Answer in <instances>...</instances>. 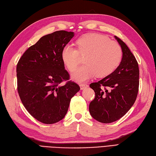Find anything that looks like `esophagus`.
Here are the masks:
<instances>
[{"label": "esophagus", "instance_id": "esophagus-1", "mask_svg": "<svg viewBox=\"0 0 156 156\" xmlns=\"http://www.w3.org/2000/svg\"><path fill=\"white\" fill-rule=\"evenodd\" d=\"M87 86H88V85H87V84H86V83H82V84L80 85V88H81V90H83L85 87H87Z\"/></svg>", "mask_w": 156, "mask_h": 156}]
</instances>
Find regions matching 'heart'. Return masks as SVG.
I'll return each mask as SVG.
<instances>
[{
  "instance_id": "1",
  "label": "heart",
  "mask_w": 156,
  "mask_h": 156,
  "mask_svg": "<svg viewBox=\"0 0 156 156\" xmlns=\"http://www.w3.org/2000/svg\"><path fill=\"white\" fill-rule=\"evenodd\" d=\"M77 49L67 44L61 52V58L69 71H73L85 57V65L78 68L71 78L79 83L88 80L96 75L103 77L110 75L118 67L122 59L123 52L119 44L106 36L99 34H87L77 41Z\"/></svg>"
}]
</instances>
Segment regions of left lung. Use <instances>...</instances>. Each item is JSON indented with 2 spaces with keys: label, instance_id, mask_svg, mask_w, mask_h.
I'll return each mask as SVG.
<instances>
[{
  "label": "left lung",
  "instance_id": "left-lung-1",
  "mask_svg": "<svg viewBox=\"0 0 156 156\" xmlns=\"http://www.w3.org/2000/svg\"><path fill=\"white\" fill-rule=\"evenodd\" d=\"M114 37L122 47V61L112 73L89 85L95 93L89 104L90 114L103 123L115 122L125 115L136 101L139 89L140 71L136 57L123 41Z\"/></svg>",
  "mask_w": 156,
  "mask_h": 156
}]
</instances>
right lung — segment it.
<instances>
[{"label":"right lung","mask_w":156,"mask_h":156,"mask_svg":"<svg viewBox=\"0 0 156 156\" xmlns=\"http://www.w3.org/2000/svg\"><path fill=\"white\" fill-rule=\"evenodd\" d=\"M74 35L73 32L58 30L43 36L24 53L17 64L20 100L27 112L41 123L53 124L63 119L71 99L80 90L71 81L61 84L69 79L61 52Z\"/></svg>","instance_id":"1"}]
</instances>
